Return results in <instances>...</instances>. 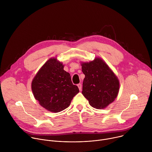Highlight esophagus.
I'll use <instances>...</instances> for the list:
<instances>
[{
	"instance_id": "34e87169",
	"label": "esophagus",
	"mask_w": 152,
	"mask_h": 152,
	"mask_svg": "<svg viewBox=\"0 0 152 152\" xmlns=\"http://www.w3.org/2000/svg\"><path fill=\"white\" fill-rule=\"evenodd\" d=\"M77 86H78V88H79V90L81 91V90H82V84H81V83L77 84Z\"/></svg>"
}]
</instances>
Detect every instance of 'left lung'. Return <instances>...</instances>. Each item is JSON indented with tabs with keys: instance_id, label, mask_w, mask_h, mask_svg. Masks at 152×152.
<instances>
[{
	"instance_id": "left-lung-1",
	"label": "left lung",
	"mask_w": 152,
	"mask_h": 152,
	"mask_svg": "<svg viewBox=\"0 0 152 152\" xmlns=\"http://www.w3.org/2000/svg\"><path fill=\"white\" fill-rule=\"evenodd\" d=\"M83 79L82 94L90 104L96 109H103L113 103L118 96L120 82L118 77L100 58L81 62Z\"/></svg>"
}]
</instances>
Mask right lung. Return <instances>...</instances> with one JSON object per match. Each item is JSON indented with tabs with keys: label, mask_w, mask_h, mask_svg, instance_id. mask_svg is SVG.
I'll return each instance as SVG.
<instances>
[{
	"label": "right lung",
	"mask_w": 152,
	"mask_h": 152,
	"mask_svg": "<svg viewBox=\"0 0 152 152\" xmlns=\"http://www.w3.org/2000/svg\"><path fill=\"white\" fill-rule=\"evenodd\" d=\"M56 58L48 60L34 77L31 88L35 99L46 110L59 113L68 107L79 88Z\"/></svg>",
	"instance_id": "obj_1"
}]
</instances>
